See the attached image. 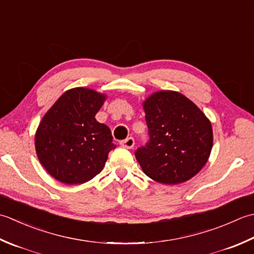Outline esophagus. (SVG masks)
Here are the masks:
<instances>
[{"mask_svg": "<svg viewBox=\"0 0 254 254\" xmlns=\"http://www.w3.org/2000/svg\"><path fill=\"white\" fill-rule=\"evenodd\" d=\"M133 144H134V139L132 137H128L125 139V140H123L121 142V146L127 149H131L133 147Z\"/></svg>", "mask_w": 254, "mask_h": 254, "instance_id": "34e87169", "label": "esophagus"}]
</instances>
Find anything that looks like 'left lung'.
I'll list each match as a JSON object with an SVG mask.
<instances>
[{
    "label": "left lung",
    "mask_w": 254,
    "mask_h": 254,
    "mask_svg": "<svg viewBox=\"0 0 254 254\" xmlns=\"http://www.w3.org/2000/svg\"><path fill=\"white\" fill-rule=\"evenodd\" d=\"M143 108L149 140L134 151L143 172L168 185L192 179L206 164L213 147V129L205 114L173 91L154 93Z\"/></svg>",
    "instance_id": "obj_1"
}]
</instances>
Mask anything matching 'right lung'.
Listing matches in <instances>:
<instances>
[{"instance_id":"1","label":"right lung","mask_w":254,"mask_h":254,"mask_svg":"<svg viewBox=\"0 0 254 254\" xmlns=\"http://www.w3.org/2000/svg\"><path fill=\"white\" fill-rule=\"evenodd\" d=\"M105 96L75 87L64 93L46 113L35 137L40 163L56 180L82 184L104 168L116 148L111 129L95 120Z\"/></svg>"}]
</instances>
